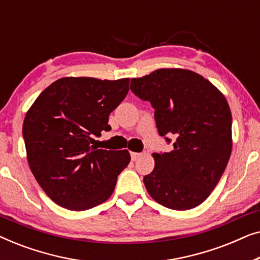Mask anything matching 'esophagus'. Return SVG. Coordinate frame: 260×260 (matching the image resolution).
Returning <instances> with one entry per match:
<instances>
[{
    "label": "esophagus",
    "instance_id": "1",
    "mask_svg": "<svg viewBox=\"0 0 260 260\" xmlns=\"http://www.w3.org/2000/svg\"><path fill=\"white\" fill-rule=\"evenodd\" d=\"M130 155H131V159H133V161H136L142 154H140V152H131Z\"/></svg>",
    "mask_w": 260,
    "mask_h": 260
}]
</instances>
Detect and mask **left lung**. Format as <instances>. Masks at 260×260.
I'll return each instance as SVG.
<instances>
[{"label":"left lung","mask_w":260,"mask_h":260,"mask_svg":"<svg viewBox=\"0 0 260 260\" xmlns=\"http://www.w3.org/2000/svg\"><path fill=\"white\" fill-rule=\"evenodd\" d=\"M130 90L155 110L158 135L170 152H154L155 168L143 177L150 197L167 208L187 211L218 184L232 150V115L221 92L200 74L162 69L131 79Z\"/></svg>","instance_id":"1"}]
</instances>
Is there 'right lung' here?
<instances>
[{
    "mask_svg": "<svg viewBox=\"0 0 260 260\" xmlns=\"http://www.w3.org/2000/svg\"><path fill=\"white\" fill-rule=\"evenodd\" d=\"M129 81L61 78L27 112L22 135L28 163L56 205L85 211L111 197L130 154L98 149L93 137L111 129L109 115L126 97Z\"/></svg>",
    "mask_w": 260,
    "mask_h": 260,
    "instance_id": "1",
    "label": "right lung"
}]
</instances>
